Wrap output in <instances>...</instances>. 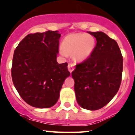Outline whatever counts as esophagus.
<instances>
[{
	"label": "esophagus",
	"instance_id": "1",
	"mask_svg": "<svg viewBox=\"0 0 135 135\" xmlns=\"http://www.w3.org/2000/svg\"><path fill=\"white\" fill-rule=\"evenodd\" d=\"M74 64H69V65H68V69H69V72H70V73L74 70Z\"/></svg>",
	"mask_w": 135,
	"mask_h": 135
}]
</instances>
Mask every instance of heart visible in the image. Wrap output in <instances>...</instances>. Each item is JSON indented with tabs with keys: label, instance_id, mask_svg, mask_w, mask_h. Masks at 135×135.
Wrapping results in <instances>:
<instances>
[{
	"label": "heart",
	"instance_id": "1",
	"mask_svg": "<svg viewBox=\"0 0 135 135\" xmlns=\"http://www.w3.org/2000/svg\"><path fill=\"white\" fill-rule=\"evenodd\" d=\"M95 46L93 37L85 33H74L69 35L63 41L61 54L66 57L68 54H73L74 59L81 61L89 57Z\"/></svg>",
	"mask_w": 135,
	"mask_h": 135
}]
</instances>
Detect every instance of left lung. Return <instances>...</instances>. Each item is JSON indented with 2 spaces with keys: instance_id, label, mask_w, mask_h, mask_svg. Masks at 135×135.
I'll return each instance as SVG.
<instances>
[{
  "instance_id": "obj_1",
  "label": "left lung",
  "mask_w": 135,
  "mask_h": 135,
  "mask_svg": "<svg viewBox=\"0 0 135 135\" xmlns=\"http://www.w3.org/2000/svg\"><path fill=\"white\" fill-rule=\"evenodd\" d=\"M96 39L90 56L76 65L72 72L78 103L83 109L98 110L107 104L118 91L123 57L115 40L102 32H88Z\"/></svg>"
}]
</instances>
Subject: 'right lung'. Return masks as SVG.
Listing matches in <instances>:
<instances>
[{
	"label": "right lung",
	"mask_w": 135,
	"mask_h": 135,
	"mask_svg": "<svg viewBox=\"0 0 135 135\" xmlns=\"http://www.w3.org/2000/svg\"><path fill=\"white\" fill-rule=\"evenodd\" d=\"M58 31L27 35L14 51L13 83L22 100L37 108H49L59 97L65 79L70 76L67 63L59 64Z\"/></svg>",
	"instance_id": "add662e5"
}]
</instances>
